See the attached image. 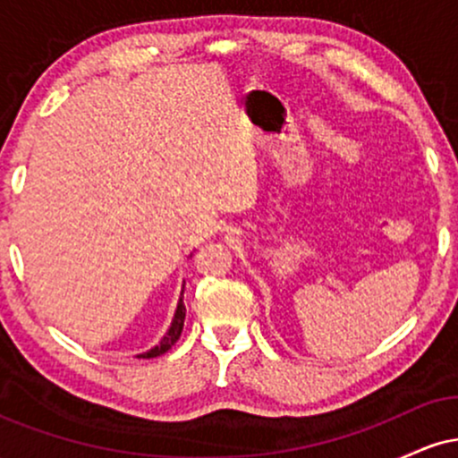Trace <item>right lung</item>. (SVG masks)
Masks as SVG:
<instances>
[{
	"mask_svg": "<svg viewBox=\"0 0 458 458\" xmlns=\"http://www.w3.org/2000/svg\"><path fill=\"white\" fill-rule=\"evenodd\" d=\"M189 256H193V254H189ZM182 288H185V284H182ZM185 312H187V310H185V303H182V291H181V297H178V303H176V310H174V318H172V323H170V327H167L165 335H163V338L155 346H152V349L144 351V353H140L138 357L150 360V357H159V355L165 353V351H170L182 334V325H185Z\"/></svg>",
	"mask_w": 458,
	"mask_h": 458,
	"instance_id": "1",
	"label": "right lung"
}]
</instances>
